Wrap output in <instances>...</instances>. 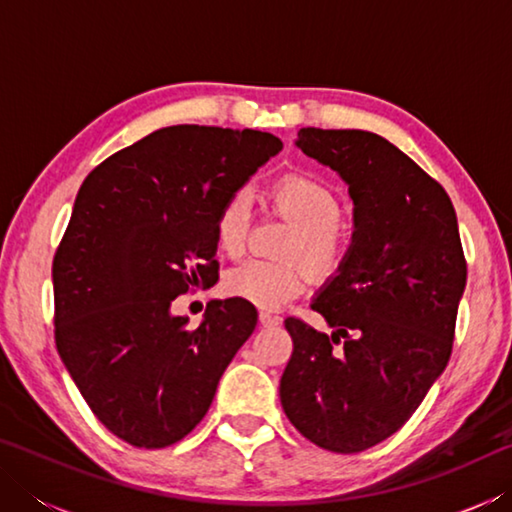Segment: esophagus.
Here are the masks:
<instances>
[{"label": "esophagus", "instance_id": "esophagus-1", "mask_svg": "<svg viewBox=\"0 0 512 512\" xmlns=\"http://www.w3.org/2000/svg\"><path fill=\"white\" fill-rule=\"evenodd\" d=\"M259 323H262L264 327H277L282 323V318L271 314V311H259Z\"/></svg>", "mask_w": 512, "mask_h": 512}]
</instances>
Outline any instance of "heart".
I'll use <instances>...</instances> for the list:
<instances>
[{"label":"heart","instance_id":"1","mask_svg":"<svg viewBox=\"0 0 512 512\" xmlns=\"http://www.w3.org/2000/svg\"><path fill=\"white\" fill-rule=\"evenodd\" d=\"M275 212L296 225L287 255H302L320 275L341 268L350 250L343 230V201L323 180L307 173H289L268 189ZM250 230V201L246 192H232L214 219V239L225 255L244 253ZM311 269L302 259H248L228 271L223 289L259 309H280L309 287Z\"/></svg>","mask_w":512,"mask_h":512}]
</instances>
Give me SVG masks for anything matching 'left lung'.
<instances>
[{
	"mask_svg": "<svg viewBox=\"0 0 512 512\" xmlns=\"http://www.w3.org/2000/svg\"><path fill=\"white\" fill-rule=\"evenodd\" d=\"M296 144L350 185L357 230L311 305L336 332L284 320L280 402L311 443L357 454L402 429L445 370L467 264L447 192L395 144L323 128H300Z\"/></svg>",
	"mask_w": 512,
	"mask_h": 512,
	"instance_id": "1",
	"label": "left lung"
}]
</instances>
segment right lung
<instances>
[{
	"instance_id": "right-lung-1",
	"label": "right lung",
	"mask_w": 512,
	"mask_h": 512,
	"mask_svg": "<svg viewBox=\"0 0 512 512\" xmlns=\"http://www.w3.org/2000/svg\"><path fill=\"white\" fill-rule=\"evenodd\" d=\"M282 142L262 131L169 126L83 180L54 255V336L83 400L142 449L183 440L257 325L246 300H214L203 323L171 302L219 280L214 219Z\"/></svg>"
}]
</instances>
